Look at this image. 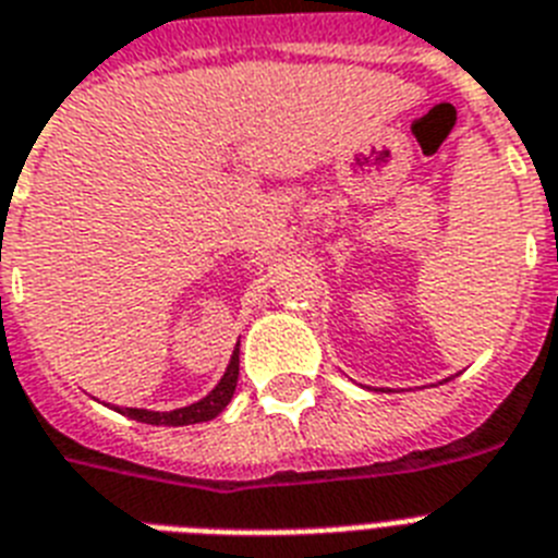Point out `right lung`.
<instances>
[{
    "mask_svg": "<svg viewBox=\"0 0 558 558\" xmlns=\"http://www.w3.org/2000/svg\"><path fill=\"white\" fill-rule=\"evenodd\" d=\"M239 381V348L230 356L228 367H225V376L219 379L210 393L199 402L187 404V408H177V411H145V408H117V413L128 418H136V422H145V425H165V427H182V425H199V422H210L214 416L228 408V402L233 399V390H236Z\"/></svg>",
    "mask_w": 558,
    "mask_h": 558,
    "instance_id": "1",
    "label": "right lung"
}]
</instances>
